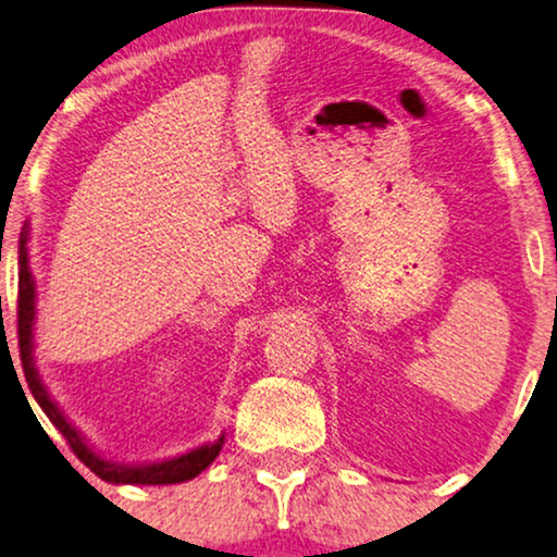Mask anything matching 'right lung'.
I'll use <instances>...</instances> for the list:
<instances>
[{"label": "right lung", "instance_id": "add662e5", "mask_svg": "<svg viewBox=\"0 0 557 557\" xmlns=\"http://www.w3.org/2000/svg\"><path fill=\"white\" fill-rule=\"evenodd\" d=\"M33 319H35V281L33 271L27 265V227L20 235V281H17V337H20V360L22 370H25V380L33 391L37 406L42 408V413L50 418L52 425L63 433L67 444H71L73 454L94 471L96 476H101L103 482L113 484H177L187 482L200 474L202 469H208L215 456L223 448V438H218L215 444H205L195 451L182 454L177 459L159 461V463H144V467H124V463L106 461L90 448L78 431L65 421V416L60 413V408L50 400L48 391L37 377L35 362H33Z\"/></svg>", "mask_w": 557, "mask_h": 557}]
</instances>
